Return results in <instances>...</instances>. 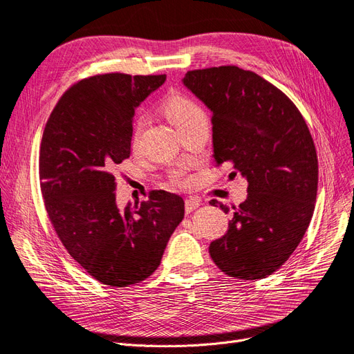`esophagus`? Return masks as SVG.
Listing matches in <instances>:
<instances>
[{"label":"esophagus","instance_id":"1","mask_svg":"<svg viewBox=\"0 0 354 354\" xmlns=\"http://www.w3.org/2000/svg\"><path fill=\"white\" fill-rule=\"evenodd\" d=\"M200 207V201L194 200V198H188L185 200V212L187 213H191L192 210H195V208Z\"/></svg>","mask_w":354,"mask_h":354}]
</instances>
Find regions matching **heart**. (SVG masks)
<instances>
[{"label": "heart", "mask_w": 354, "mask_h": 354, "mask_svg": "<svg viewBox=\"0 0 354 354\" xmlns=\"http://www.w3.org/2000/svg\"><path fill=\"white\" fill-rule=\"evenodd\" d=\"M162 112L165 113L167 120L176 127L178 131L184 129L201 120H205V113L200 104L182 93L169 95L162 103ZM144 127H146V120L140 116L134 124L133 146H137L138 144Z\"/></svg>", "instance_id": "1"}]
</instances>
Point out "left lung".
Returning a JSON list of instances; mask_svg holds the SVG:
<instances>
[{"instance_id":"8db88e82","label":"left lung","mask_w":354,"mask_h":354,"mask_svg":"<svg viewBox=\"0 0 354 354\" xmlns=\"http://www.w3.org/2000/svg\"><path fill=\"white\" fill-rule=\"evenodd\" d=\"M182 82L213 113L217 166L248 180L227 233L208 248L212 259L230 277L264 279L295 252L315 208L318 157L309 128L281 90L236 65L188 71Z\"/></svg>"}]
</instances>
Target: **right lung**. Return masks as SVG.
Segmentation results:
<instances>
[{
	"label": "right lung",
	"mask_w": 354,
	"mask_h": 354,
	"mask_svg": "<svg viewBox=\"0 0 354 354\" xmlns=\"http://www.w3.org/2000/svg\"><path fill=\"white\" fill-rule=\"evenodd\" d=\"M166 75L99 74L73 84L46 122L39 151L45 208L59 241L91 277L111 287L146 280L184 218L179 195L116 205L113 170L131 154L136 108Z\"/></svg>",
	"instance_id": "obj_1"
}]
</instances>
